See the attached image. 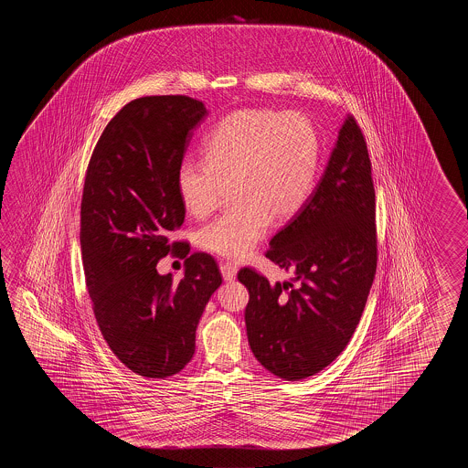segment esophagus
Listing matches in <instances>:
<instances>
[{"label":"esophagus","instance_id":"esophagus-1","mask_svg":"<svg viewBox=\"0 0 468 468\" xmlns=\"http://www.w3.org/2000/svg\"><path fill=\"white\" fill-rule=\"evenodd\" d=\"M220 272H222L224 281H232V279L236 278V274H238V268L234 264H230V262H222L220 264Z\"/></svg>","mask_w":468,"mask_h":468}]
</instances>
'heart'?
<instances>
[{
	"mask_svg": "<svg viewBox=\"0 0 468 468\" xmlns=\"http://www.w3.org/2000/svg\"><path fill=\"white\" fill-rule=\"evenodd\" d=\"M204 154L206 160L180 162V199L192 216L206 218L232 184L238 202L200 229L199 244L242 259L268 234L272 219H292L306 206L318 172V132L296 112L238 110L210 132Z\"/></svg>",
	"mask_w": 468,
	"mask_h": 468,
	"instance_id": "heart-1",
	"label": "heart"
}]
</instances>
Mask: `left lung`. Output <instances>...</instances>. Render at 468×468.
<instances>
[{
	"instance_id": "1",
	"label": "left lung",
	"mask_w": 468,
	"mask_h": 468,
	"mask_svg": "<svg viewBox=\"0 0 468 468\" xmlns=\"http://www.w3.org/2000/svg\"><path fill=\"white\" fill-rule=\"evenodd\" d=\"M266 258L294 278L271 284L254 269L239 271L249 291V346L279 378H308L346 348L377 272L371 162L353 117L306 206L271 239Z\"/></svg>"
}]
</instances>
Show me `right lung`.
Returning <instances> with one entry per match:
<instances>
[{
    "label": "right lung",
    "instance_id": "1",
    "mask_svg": "<svg viewBox=\"0 0 468 468\" xmlns=\"http://www.w3.org/2000/svg\"><path fill=\"white\" fill-rule=\"evenodd\" d=\"M206 115L186 95L132 100L100 135L85 176L80 246L93 313L113 355L145 378L189 363L200 316L222 282L212 256H189L187 242L167 238L186 218L177 167ZM169 251L188 256L179 282L156 272Z\"/></svg>",
    "mask_w": 468,
    "mask_h": 468
}]
</instances>
